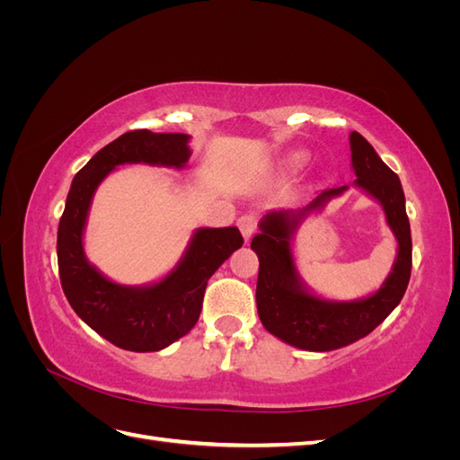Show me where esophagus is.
Returning a JSON list of instances; mask_svg holds the SVG:
<instances>
[{
  "mask_svg": "<svg viewBox=\"0 0 460 460\" xmlns=\"http://www.w3.org/2000/svg\"><path fill=\"white\" fill-rule=\"evenodd\" d=\"M238 226H240V230H242L243 240H245V242L252 240V235L255 234V228H257L255 218H253V217H242V218L238 220Z\"/></svg>",
  "mask_w": 460,
  "mask_h": 460,
  "instance_id": "1",
  "label": "esophagus"
}]
</instances>
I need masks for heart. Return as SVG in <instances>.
Listing matches in <instances>:
<instances>
[{"label":"heart","instance_id":"b5f03b06","mask_svg":"<svg viewBox=\"0 0 460 460\" xmlns=\"http://www.w3.org/2000/svg\"><path fill=\"white\" fill-rule=\"evenodd\" d=\"M309 161V153H305V151H296V153H291V155H288L286 157V161H284V164H286V169H289V171H297V169H301V166Z\"/></svg>","mask_w":460,"mask_h":460}]
</instances>
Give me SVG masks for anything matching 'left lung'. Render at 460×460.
<instances>
[{"mask_svg":"<svg viewBox=\"0 0 460 460\" xmlns=\"http://www.w3.org/2000/svg\"><path fill=\"white\" fill-rule=\"evenodd\" d=\"M349 147L351 169L357 176L353 186L320 191L313 201L297 208L264 213L259 220L261 232L252 242L259 257L255 297L261 323L272 336L303 351H333L368 336L397 307L409 286L412 240L401 180L358 132L349 134ZM349 187L360 189L381 203L396 235L398 255L393 272L374 295L336 302L316 296L302 280L293 255V240L305 217L323 210Z\"/></svg>","mask_w":460,"mask_h":460,"instance_id":"obj_1","label":"left lung"}]
</instances>
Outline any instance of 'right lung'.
Returning a JSON list of instances; mask_svg holds the SVG:
<instances>
[{"label": "right lung", "instance_id": "add662e5", "mask_svg": "<svg viewBox=\"0 0 460 460\" xmlns=\"http://www.w3.org/2000/svg\"><path fill=\"white\" fill-rule=\"evenodd\" d=\"M191 136L134 130L122 134L82 166L68 190L58 230V262L65 296L84 323L120 349L161 351L196 326L205 288L243 238L235 226L198 228L174 269L159 280L127 286L107 278L84 252L95 190L117 166L144 163L182 171Z\"/></svg>", "mask_w": 460, "mask_h": 460}]
</instances>
